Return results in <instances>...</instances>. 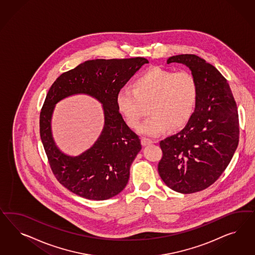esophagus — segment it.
<instances>
[{
	"label": "esophagus",
	"mask_w": 255,
	"mask_h": 255,
	"mask_svg": "<svg viewBox=\"0 0 255 255\" xmlns=\"http://www.w3.org/2000/svg\"><path fill=\"white\" fill-rule=\"evenodd\" d=\"M141 142H142L143 146H147V145H150V144L154 143V141L152 139L147 138V137H142Z\"/></svg>",
	"instance_id": "34e87169"
}]
</instances>
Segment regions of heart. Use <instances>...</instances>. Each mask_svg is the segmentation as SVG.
I'll return each instance as SVG.
<instances>
[{
	"label": "heart",
	"instance_id": "heart-1",
	"mask_svg": "<svg viewBox=\"0 0 255 255\" xmlns=\"http://www.w3.org/2000/svg\"><path fill=\"white\" fill-rule=\"evenodd\" d=\"M198 96L196 78L187 70L174 72L151 67L132 81V89L124 88L117 94L119 111L126 124L136 128L145 114H150L140 125L142 134L155 136L170 129L184 126L193 115Z\"/></svg>",
	"mask_w": 255,
	"mask_h": 255
}]
</instances>
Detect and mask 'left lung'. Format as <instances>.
<instances>
[{
  "instance_id": "1",
  "label": "left lung",
  "mask_w": 255,
  "mask_h": 255,
  "mask_svg": "<svg viewBox=\"0 0 255 255\" xmlns=\"http://www.w3.org/2000/svg\"><path fill=\"white\" fill-rule=\"evenodd\" d=\"M184 63L198 85L195 110L185 127L160 142L158 172L170 189L197 193L212 185L228 166L240 140L239 113L225 77L194 54L170 57Z\"/></svg>"
}]
</instances>
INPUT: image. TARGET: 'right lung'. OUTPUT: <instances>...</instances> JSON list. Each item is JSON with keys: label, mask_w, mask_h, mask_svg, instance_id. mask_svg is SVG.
Wrapping results in <instances>:
<instances>
[{"label": "right lung", "mask_w": 255, "mask_h": 255, "mask_svg": "<svg viewBox=\"0 0 255 255\" xmlns=\"http://www.w3.org/2000/svg\"><path fill=\"white\" fill-rule=\"evenodd\" d=\"M145 63L148 61L142 57L87 61L62 73L50 87L40 112V137L55 178L70 192L91 200H106L127 185L130 166L141 149V142L124 122L116 97ZM76 93H86L101 101L105 126L93 147L71 157L55 147L50 120L54 104Z\"/></svg>", "instance_id": "obj_1"}]
</instances>
